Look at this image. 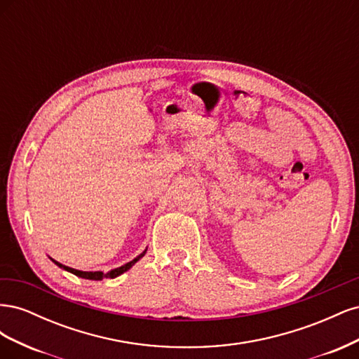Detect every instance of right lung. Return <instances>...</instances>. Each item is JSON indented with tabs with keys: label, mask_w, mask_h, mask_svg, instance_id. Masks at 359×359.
<instances>
[{
	"label": "right lung",
	"mask_w": 359,
	"mask_h": 359,
	"mask_svg": "<svg viewBox=\"0 0 359 359\" xmlns=\"http://www.w3.org/2000/svg\"><path fill=\"white\" fill-rule=\"evenodd\" d=\"M145 253H147V248H145L144 252L140 253L139 256H136L133 260H130V262L124 264L123 266H118V268H114V269H111V271H107V273H103V271H79V269H74V268L62 265V264L57 262V260H53L52 257H50V260H52V262L55 264L57 266H60L61 269L69 271V273H72V274H74V276H78V277H81V278H86V280H103V278H115V277H118V276H121L123 273H126V271H128L130 268H132L140 257H144Z\"/></svg>",
	"instance_id": "obj_1"
}]
</instances>
